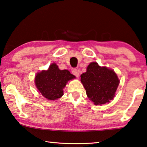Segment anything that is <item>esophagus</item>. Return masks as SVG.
Wrapping results in <instances>:
<instances>
[{
    "label": "esophagus",
    "mask_w": 147,
    "mask_h": 147,
    "mask_svg": "<svg viewBox=\"0 0 147 147\" xmlns=\"http://www.w3.org/2000/svg\"><path fill=\"white\" fill-rule=\"evenodd\" d=\"M71 72H72V74H74V75L76 76L77 78H80V74H79V71H78V69H72Z\"/></svg>",
    "instance_id": "1"
}]
</instances>
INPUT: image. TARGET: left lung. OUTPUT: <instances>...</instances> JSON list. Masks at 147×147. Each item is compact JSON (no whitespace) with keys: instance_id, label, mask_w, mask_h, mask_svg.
I'll return each mask as SVG.
<instances>
[{"instance_id":"8db88e82","label":"left lung","mask_w":147,"mask_h":147,"mask_svg":"<svg viewBox=\"0 0 147 147\" xmlns=\"http://www.w3.org/2000/svg\"><path fill=\"white\" fill-rule=\"evenodd\" d=\"M81 81L89 100L95 105L109 102L115 96L119 80L114 70L90 63L87 71L81 75Z\"/></svg>"}]
</instances>
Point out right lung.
Segmentation results:
<instances>
[{"instance_id": "obj_1", "label": "right lung", "mask_w": 147, "mask_h": 147, "mask_svg": "<svg viewBox=\"0 0 147 147\" xmlns=\"http://www.w3.org/2000/svg\"><path fill=\"white\" fill-rule=\"evenodd\" d=\"M75 78L68 70H61L55 63H53L47 70L37 74L35 83L38 91L45 98L54 100L64 94L63 89L67 81Z\"/></svg>"}]
</instances>
